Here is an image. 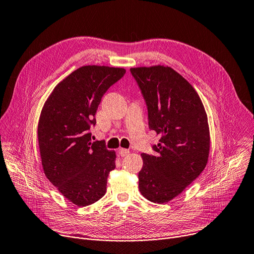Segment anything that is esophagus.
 Returning <instances> with one entry per match:
<instances>
[{
  "instance_id": "34e87169",
  "label": "esophagus",
  "mask_w": 254,
  "mask_h": 254,
  "mask_svg": "<svg viewBox=\"0 0 254 254\" xmlns=\"http://www.w3.org/2000/svg\"><path fill=\"white\" fill-rule=\"evenodd\" d=\"M129 153H130V152H129V150H127V149L120 148V149L118 150V154H119L121 157H125V156H127Z\"/></svg>"
}]
</instances>
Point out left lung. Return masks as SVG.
<instances>
[{
  "mask_svg": "<svg viewBox=\"0 0 254 254\" xmlns=\"http://www.w3.org/2000/svg\"><path fill=\"white\" fill-rule=\"evenodd\" d=\"M148 107L149 128L161 134L156 155L141 154L138 188L155 203L168 202L194 181L210 152L208 117L198 94L171 67L131 68Z\"/></svg>",
  "mask_w": 254,
  "mask_h": 254,
  "instance_id": "8db88e82",
  "label": "left lung"
}]
</instances>
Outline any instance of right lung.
I'll list each match as a JSON object with an SVG mask.
<instances>
[{
    "label": "right lung",
    "mask_w": 254,
    "mask_h": 254,
    "mask_svg": "<svg viewBox=\"0 0 254 254\" xmlns=\"http://www.w3.org/2000/svg\"><path fill=\"white\" fill-rule=\"evenodd\" d=\"M126 73L124 68L89 65L59 82L44 103L38 142L46 178L71 202L86 207L106 192L116 153L92 141L91 126L102 96Z\"/></svg>",
    "instance_id": "obj_1"
}]
</instances>
